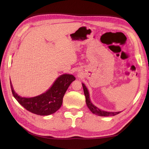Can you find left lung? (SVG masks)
Returning a JSON list of instances; mask_svg holds the SVG:
<instances>
[{
    "mask_svg": "<svg viewBox=\"0 0 149 149\" xmlns=\"http://www.w3.org/2000/svg\"><path fill=\"white\" fill-rule=\"evenodd\" d=\"M82 84H83L84 95H85V97H86V105H87L88 108L90 109V110L93 114H95V115H97L101 116H115V115H117V114H118V113H120V111H119V112H107V111H105L100 110V109L98 108L97 107H96L95 106H94L93 104L91 103V100L90 99L89 92H88V90L86 88V86H85V85L83 83H82Z\"/></svg>",
    "mask_w": 149,
    "mask_h": 149,
    "instance_id": "1",
    "label": "left lung"
}]
</instances>
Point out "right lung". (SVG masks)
I'll list each match as a JSON object with an SVG mask.
<instances>
[{
	"label": "right lung",
	"mask_w": 149,
	"mask_h": 149,
	"mask_svg": "<svg viewBox=\"0 0 149 149\" xmlns=\"http://www.w3.org/2000/svg\"><path fill=\"white\" fill-rule=\"evenodd\" d=\"M75 80L72 75H60L45 93L31 98L20 97L14 91L11 81L10 85L13 95L25 109L36 115L45 116L54 113L61 107L65 92Z\"/></svg>",
	"instance_id": "1"
}]
</instances>
